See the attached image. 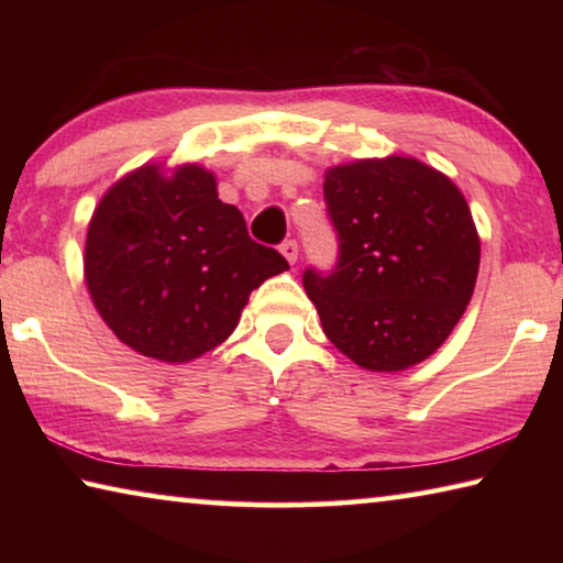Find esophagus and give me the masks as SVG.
<instances>
[{
  "label": "esophagus",
  "mask_w": 563,
  "mask_h": 563,
  "mask_svg": "<svg viewBox=\"0 0 563 563\" xmlns=\"http://www.w3.org/2000/svg\"><path fill=\"white\" fill-rule=\"evenodd\" d=\"M280 253L285 255V261H288L290 265L298 263V243H295V241H285L280 245Z\"/></svg>",
  "instance_id": "esophagus-1"
}]
</instances>
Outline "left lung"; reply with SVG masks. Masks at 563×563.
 <instances>
[{
	"instance_id": "obj_1",
	"label": "left lung",
	"mask_w": 563,
	"mask_h": 563,
	"mask_svg": "<svg viewBox=\"0 0 563 563\" xmlns=\"http://www.w3.org/2000/svg\"><path fill=\"white\" fill-rule=\"evenodd\" d=\"M338 265L302 285L328 340L355 365L397 373L432 355L472 300L479 235L462 190L407 156L325 170Z\"/></svg>"
}]
</instances>
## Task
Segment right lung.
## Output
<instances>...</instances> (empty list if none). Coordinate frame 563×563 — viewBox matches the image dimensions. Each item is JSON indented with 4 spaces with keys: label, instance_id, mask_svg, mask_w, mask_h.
<instances>
[{
    "label": "right lung",
    "instance_id": "right-lung-1",
    "mask_svg": "<svg viewBox=\"0 0 563 563\" xmlns=\"http://www.w3.org/2000/svg\"><path fill=\"white\" fill-rule=\"evenodd\" d=\"M288 271L247 235L216 176L186 164H146L117 180L91 216L84 278L123 345L161 362H190L235 330L247 298Z\"/></svg>",
    "mask_w": 563,
    "mask_h": 563
}]
</instances>
